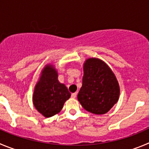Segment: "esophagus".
<instances>
[{
    "instance_id": "obj_1",
    "label": "esophagus",
    "mask_w": 149,
    "mask_h": 149,
    "mask_svg": "<svg viewBox=\"0 0 149 149\" xmlns=\"http://www.w3.org/2000/svg\"><path fill=\"white\" fill-rule=\"evenodd\" d=\"M76 96H77V93H74L71 94V97L73 98H76Z\"/></svg>"
}]
</instances>
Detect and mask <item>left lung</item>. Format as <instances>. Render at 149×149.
Returning a JSON list of instances; mask_svg holds the SVG:
<instances>
[{
    "instance_id": "obj_1",
    "label": "left lung",
    "mask_w": 149,
    "mask_h": 149,
    "mask_svg": "<svg viewBox=\"0 0 149 149\" xmlns=\"http://www.w3.org/2000/svg\"><path fill=\"white\" fill-rule=\"evenodd\" d=\"M82 87L78 100L84 109L103 115L118 102L120 87L115 74L104 61L89 58L83 66Z\"/></svg>"
}]
</instances>
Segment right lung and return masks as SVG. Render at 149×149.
<instances>
[{
	"label": "right lung",
	"instance_id": "1",
	"mask_svg": "<svg viewBox=\"0 0 149 149\" xmlns=\"http://www.w3.org/2000/svg\"><path fill=\"white\" fill-rule=\"evenodd\" d=\"M70 93L58 80V73L53 65H47L42 70L33 94V104L37 110L45 118L59 113Z\"/></svg>",
	"mask_w": 149,
	"mask_h": 149
}]
</instances>
